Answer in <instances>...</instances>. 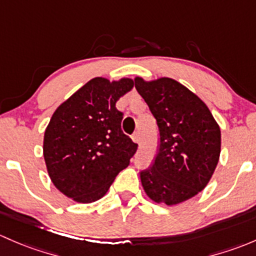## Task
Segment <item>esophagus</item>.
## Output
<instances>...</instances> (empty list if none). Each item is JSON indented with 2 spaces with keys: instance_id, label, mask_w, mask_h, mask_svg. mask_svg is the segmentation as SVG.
<instances>
[{
  "instance_id": "obj_1",
  "label": "esophagus",
  "mask_w": 256,
  "mask_h": 256,
  "mask_svg": "<svg viewBox=\"0 0 256 256\" xmlns=\"http://www.w3.org/2000/svg\"><path fill=\"white\" fill-rule=\"evenodd\" d=\"M132 139H133L134 143H139V134L138 133H134L133 136H132Z\"/></svg>"
}]
</instances>
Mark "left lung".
<instances>
[{"mask_svg":"<svg viewBox=\"0 0 256 256\" xmlns=\"http://www.w3.org/2000/svg\"><path fill=\"white\" fill-rule=\"evenodd\" d=\"M159 128L154 162L140 171L144 191L156 204H181L206 187L220 154V129L202 100L168 78H134Z\"/></svg>","mask_w":256,"mask_h":256,"instance_id":"left-lung-1","label":"left lung"}]
</instances>
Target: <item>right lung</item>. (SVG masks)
<instances>
[{
    "label": "right lung",
    "instance_id": "1",
    "mask_svg": "<svg viewBox=\"0 0 256 256\" xmlns=\"http://www.w3.org/2000/svg\"><path fill=\"white\" fill-rule=\"evenodd\" d=\"M132 88L130 78H94L52 114L44 134V160L55 187L74 201L91 204L104 197L136 154L138 144L123 133V113L116 108Z\"/></svg>",
    "mask_w": 256,
    "mask_h": 256
}]
</instances>
